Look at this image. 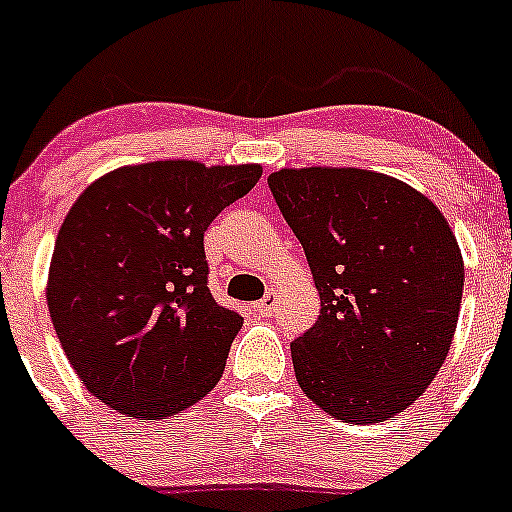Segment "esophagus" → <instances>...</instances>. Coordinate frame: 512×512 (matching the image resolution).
<instances>
[{"label": "esophagus", "instance_id": "obj_1", "mask_svg": "<svg viewBox=\"0 0 512 512\" xmlns=\"http://www.w3.org/2000/svg\"><path fill=\"white\" fill-rule=\"evenodd\" d=\"M254 310H256L261 317H271L273 312H276V290H268L266 298L258 300L256 305H254Z\"/></svg>", "mask_w": 512, "mask_h": 512}]
</instances>
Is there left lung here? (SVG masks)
<instances>
[{
  "instance_id": "left-lung-1",
  "label": "left lung",
  "mask_w": 512,
  "mask_h": 512,
  "mask_svg": "<svg viewBox=\"0 0 512 512\" xmlns=\"http://www.w3.org/2000/svg\"><path fill=\"white\" fill-rule=\"evenodd\" d=\"M268 188L322 305L290 344L302 393L356 425L398 415L434 381L456 332L464 261L449 222L373 170L283 168Z\"/></svg>"
}]
</instances>
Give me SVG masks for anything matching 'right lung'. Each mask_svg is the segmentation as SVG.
<instances>
[{
	"label": "right lung",
	"instance_id": "1",
	"mask_svg": "<svg viewBox=\"0 0 512 512\" xmlns=\"http://www.w3.org/2000/svg\"><path fill=\"white\" fill-rule=\"evenodd\" d=\"M261 166L153 161L102 175L70 207L46 300L70 366L126 417L163 420L217 386L244 317L207 288L205 232Z\"/></svg>",
	"mask_w": 512,
	"mask_h": 512
}]
</instances>
